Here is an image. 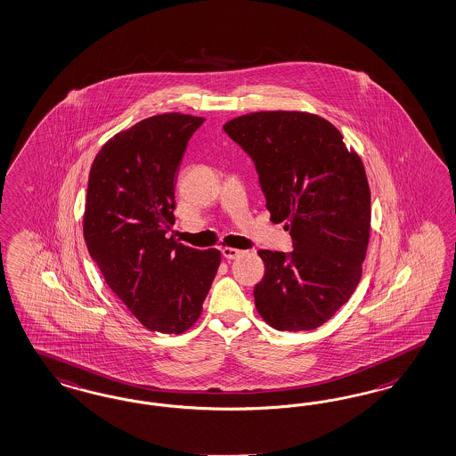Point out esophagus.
<instances>
[{
    "instance_id": "34e87169",
    "label": "esophagus",
    "mask_w": 456,
    "mask_h": 456,
    "mask_svg": "<svg viewBox=\"0 0 456 456\" xmlns=\"http://www.w3.org/2000/svg\"><path fill=\"white\" fill-rule=\"evenodd\" d=\"M244 251H239V249H234V248H224L222 249V256L225 257V259H237L239 256H242Z\"/></svg>"
}]
</instances>
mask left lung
<instances>
[{"label": "left lung", "mask_w": 456, "mask_h": 456, "mask_svg": "<svg viewBox=\"0 0 456 456\" xmlns=\"http://www.w3.org/2000/svg\"><path fill=\"white\" fill-rule=\"evenodd\" d=\"M224 131L251 157L271 219L286 220L293 251L261 249L254 301L267 325L314 330L361 281L370 234V190L359 155L327 119L299 110L234 118Z\"/></svg>", "instance_id": "left-lung-1"}]
</instances>
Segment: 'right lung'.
I'll use <instances>...</instances> for the list:
<instances>
[{
    "label": "right lung",
    "mask_w": 456,
    "mask_h": 456,
    "mask_svg": "<svg viewBox=\"0 0 456 456\" xmlns=\"http://www.w3.org/2000/svg\"><path fill=\"white\" fill-rule=\"evenodd\" d=\"M204 118L167 112L118 133L94 158L84 239L106 283L142 327L183 333L199 320L220 265L167 236L175 224V176Z\"/></svg>",
    "instance_id": "add662e5"
}]
</instances>
